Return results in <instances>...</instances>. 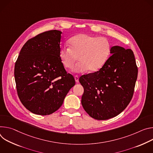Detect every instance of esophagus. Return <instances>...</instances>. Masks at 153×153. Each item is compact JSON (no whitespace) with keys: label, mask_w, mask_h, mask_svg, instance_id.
Instances as JSON below:
<instances>
[{"label":"esophagus","mask_w":153,"mask_h":153,"mask_svg":"<svg viewBox=\"0 0 153 153\" xmlns=\"http://www.w3.org/2000/svg\"><path fill=\"white\" fill-rule=\"evenodd\" d=\"M74 77H75V80L76 82H79V78H78V76L75 75Z\"/></svg>","instance_id":"34e87169"}]
</instances>
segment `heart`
Here are the masks:
<instances>
[{"label":"heart","mask_w":153,"mask_h":153,"mask_svg":"<svg viewBox=\"0 0 153 153\" xmlns=\"http://www.w3.org/2000/svg\"><path fill=\"white\" fill-rule=\"evenodd\" d=\"M69 48L62 47L59 52V58L62 65L76 73L89 71L95 72L102 67L111 52V44L105 38H98L88 34L81 33L72 37L69 41Z\"/></svg>","instance_id":"b5f03b06"}]
</instances>
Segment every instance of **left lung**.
I'll return each mask as SVG.
<instances>
[{"mask_svg":"<svg viewBox=\"0 0 153 153\" xmlns=\"http://www.w3.org/2000/svg\"><path fill=\"white\" fill-rule=\"evenodd\" d=\"M112 54L99 71L81 76L84 88L81 104L85 111L98 120L120 114L132 98L138 69L131 49L111 48Z\"/></svg>","mask_w":153,"mask_h":153,"instance_id":"8db88e82","label":"left lung"}]
</instances>
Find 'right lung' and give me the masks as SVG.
Masks as SVG:
<instances>
[{"instance_id": "1", "label": "right lung", "mask_w": 153, "mask_h": 153, "mask_svg": "<svg viewBox=\"0 0 153 153\" xmlns=\"http://www.w3.org/2000/svg\"><path fill=\"white\" fill-rule=\"evenodd\" d=\"M62 32L40 33L23 45L14 65L17 92L22 105L33 114L50 115L62 105L75 84L59 58Z\"/></svg>"}]
</instances>
